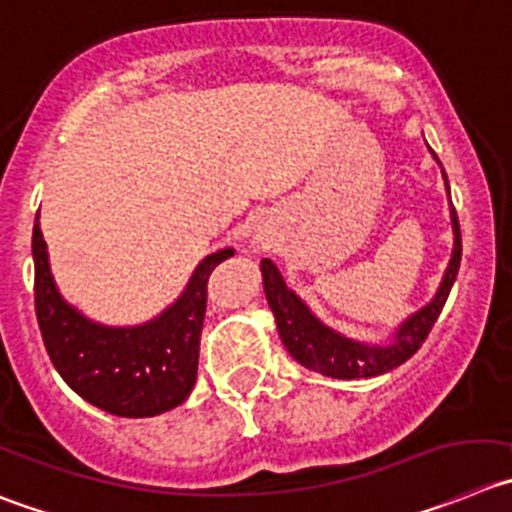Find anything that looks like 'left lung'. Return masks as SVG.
<instances>
[{
    "mask_svg": "<svg viewBox=\"0 0 512 512\" xmlns=\"http://www.w3.org/2000/svg\"><path fill=\"white\" fill-rule=\"evenodd\" d=\"M447 191H450V186H447ZM452 229H455V250H452L450 267L444 272L439 293L434 295L432 303L424 305L409 321L401 323L389 346H366V343L351 341V338L323 326L310 313L308 305L293 290H288L275 262L262 260V285H265L267 303L275 313L280 338H283L290 356L298 364H303L305 369L318 371L323 376H333V379H369V376L386 374V371L404 364L407 358H412L422 348V343L427 341L434 323H437L439 313L447 303V295L455 285L457 270H460L462 234L455 207H452Z\"/></svg>",
    "mask_w": 512,
    "mask_h": 512,
    "instance_id": "left-lung-1",
    "label": "left lung"
}]
</instances>
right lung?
Here are the masks:
<instances>
[{
    "label": "right lung",
    "instance_id": "add662e5",
    "mask_svg": "<svg viewBox=\"0 0 512 512\" xmlns=\"http://www.w3.org/2000/svg\"><path fill=\"white\" fill-rule=\"evenodd\" d=\"M232 255L234 250H219L204 257L184 295L151 323L105 328L60 298L35 222V310L57 374L93 407L116 417H156L179 407L197 381L209 275Z\"/></svg>",
    "mask_w": 512,
    "mask_h": 512
}]
</instances>
